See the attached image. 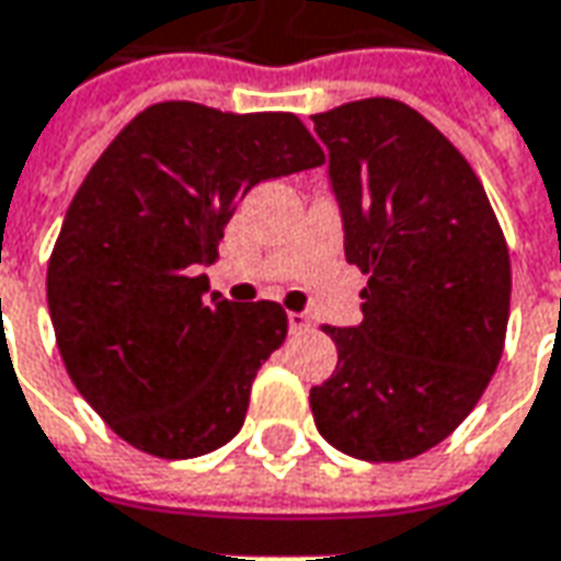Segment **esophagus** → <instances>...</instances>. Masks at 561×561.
I'll return each instance as SVG.
<instances>
[{
    "mask_svg": "<svg viewBox=\"0 0 561 561\" xmlns=\"http://www.w3.org/2000/svg\"><path fill=\"white\" fill-rule=\"evenodd\" d=\"M287 324H290V334H306L312 328V318L306 312H287Z\"/></svg>",
    "mask_w": 561,
    "mask_h": 561,
    "instance_id": "esophagus-1",
    "label": "esophagus"
}]
</instances>
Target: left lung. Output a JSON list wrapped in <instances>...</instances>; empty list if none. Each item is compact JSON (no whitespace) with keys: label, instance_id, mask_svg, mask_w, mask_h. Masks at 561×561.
<instances>
[{"label":"left lung","instance_id":"obj_1","mask_svg":"<svg viewBox=\"0 0 561 561\" xmlns=\"http://www.w3.org/2000/svg\"><path fill=\"white\" fill-rule=\"evenodd\" d=\"M312 121L346 262L368 274L356 328L324 324L336 371L309 393L314 424L353 459H415L468 419L500 365L506 240L462 152L405 102L358 99Z\"/></svg>","mask_w":561,"mask_h":561}]
</instances>
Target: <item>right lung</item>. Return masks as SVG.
Masks as SVG:
<instances>
[{
	"mask_svg": "<svg viewBox=\"0 0 561 561\" xmlns=\"http://www.w3.org/2000/svg\"><path fill=\"white\" fill-rule=\"evenodd\" d=\"M321 162L290 112L159 102L90 168L55 240L46 299L68 375L121 440L193 459L237 437L287 312L208 293L196 271L215 262L252 186Z\"/></svg>",
	"mask_w": 561,
	"mask_h": 561,
	"instance_id": "obj_1",
	"label": "right lung"
}]
</instances>
